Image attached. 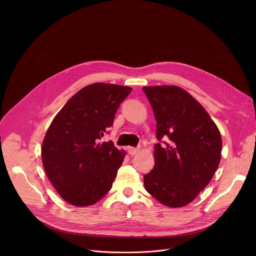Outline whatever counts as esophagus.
Returning <instances> with one entry per match:
<instances>
[{"instance_id": "34e87169", "label": "esophagus", "mask_w": 256, "mask_h": 256, "mask_svg": "<svg viewBox=\"0 0 256 256\" xmlns=\"http://www.w3.org/2000/svg\"><path fill=\"white\" fill-rule=\"evenodd\" d=\"M126 151H128V153L130 155V156H134V155H136L138 153V148H132V147H128L126 148Z\"/></svg>"}]
</instances>
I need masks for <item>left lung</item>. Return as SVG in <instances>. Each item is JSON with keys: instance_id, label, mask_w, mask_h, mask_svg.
Instances as JSON below:
<instances>
[{"instance_id": "left-lung-1", "label": "left lung", "mask_w": 256, "mask_h": 256, "mask_svg": "<svg viewBox=\"0 0 256 256\" xmlns=\"http://www.w3.org/2000/svg\"><path fill=\"white\" fill-rule=\"evenodd\" d=\"M142 90L153 108L159 140L155 166L144 175V188L167 206H184L210 184L220 164L221 134L186 90L166 85Z\"/></svg>"}]
</instances>
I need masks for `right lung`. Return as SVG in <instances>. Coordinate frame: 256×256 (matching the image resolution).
<instances>
[{
  "label": "right lung",
  "instance_id": "right-lung-1",
  "mask_svg": "<svg viewBox=\"0 0 256 256\" xmlns=\"http://www.w3.org/2000/svg\"><path fill=\"white\" fill-rule=\"evenodd\" d=\"M132 90L114 84L88 85L64 104L50 124L42 142V164L66 202L91 206L112 190L126 153L112 140H99L112 126L116 110Z\"/></svg>",
  "mask_w": 256,
  "mask_h": 256
}]
</instances>
